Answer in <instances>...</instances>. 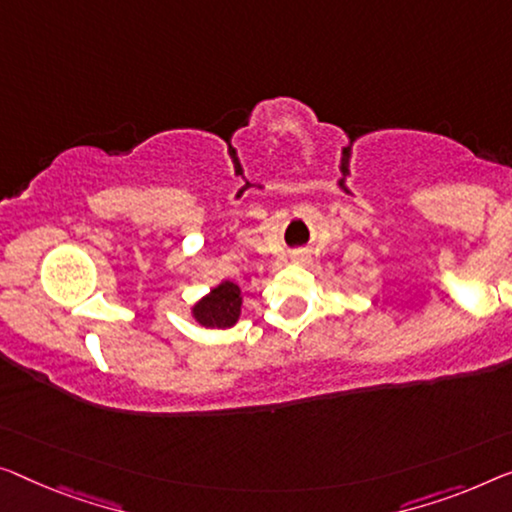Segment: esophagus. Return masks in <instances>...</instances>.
<instances>
[{"label": "esophagus", "mask_w": 512, "mask_h": 512, "mask_svg": "<svg viewBox=\"0 0 512 512\" xmlns=\"http://www.w3.org/2000/svg\"><path fill=\"white\" fill-rule=\"evenodd\" d=\"M305 257H308V255H305L303 250H296V253H292V259H294V262H305Z\"/></svg>", "instance_id": "esophagus-1"}]
</instances>
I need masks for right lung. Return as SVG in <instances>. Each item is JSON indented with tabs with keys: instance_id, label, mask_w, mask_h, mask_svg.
I'll return each mask as SVG.
<instances>
[{
	"instance_id": "right-lung-1",
	"label": "right lung",
	"mask_w": 512,
	"mask_h": 512,
	"mask_svg": "<svg viewBox=\"0 0 512 512\" xmlns=\"http://www.w3.org/2000/svg\"><path fill=\"white\" fill-rule=\"evenodd\" d=\"M241 315V289L230 280H223L207 296L193 305L195 322L204 329H230Z\"/></svg>"
}]
</instances>
